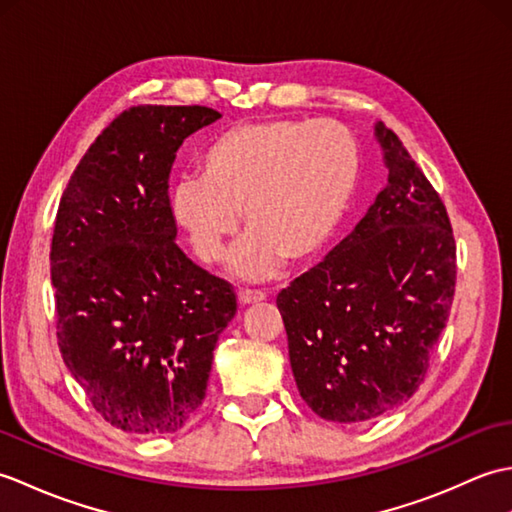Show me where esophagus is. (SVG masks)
<instances>
[{
	"instance_id": "1",
	"label": "esophagus",
	"mask_w": 512,
	"mask_h": 512,
	"mask_svg": "<svg viewBox=\"0 0 512 512\" xmlns=\"http://www.w3.org/2000/svg\"><path fill=\"white\" fill-rule=\"evenodd\" d=\"M266 299V292L264 290H239L237 292V301L242 303V306H250V303H259Z\"/></svg>"
}]
</instances>
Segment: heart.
Instances as JSON below:
<instances>
[{
  "label": "heart",
  "instance_id": "b5f03b06",
  "mask_svg": "<svg viewBox=\"0 0 512 512\" xmlns=\"http://www.w3.org/2000/svg\"><path fill=\"white\" fill-rule=\"evenodd\" d=\"M361 151L336 121H273L235 127L200 158V180L171 193L173 220L204 264L224 262L239 228L246 237L233 259L244 279H266L288 264H308L330 244L350 209Z\"/></svg>",
  "mask_w": 512,
  "mask_h": 512
}]
</instances>
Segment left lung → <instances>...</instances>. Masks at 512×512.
<instances>
[{"label": "left lung", "mask_w": 512, "mask_h": 512, "mask_svg": "<svg viewBox=\"0 0 512 512\" xmlns=\"http://www.w3.org/2000/svg\"><path fill=\"white\" fill-rule=\"evenodd\" d=\"M387 187L321 264L277 295L301 398L332 422L407 402L429 369L455 292L447 209L400 138L374 125Z\"/></svg>", "instance_id": "obj_1"}]
</instances>
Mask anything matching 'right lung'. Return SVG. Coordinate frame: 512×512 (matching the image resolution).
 <instances>
[{"mask_svg": "<svg viewBox=\"0 0 512 512\" xmlns=\"http://www.w3.org/2000/svg\"><path fill=\"white\" fill-rule=\"evenodd\" d=\"M222 118L202 105L129 107L74 169L54 222L57 339L94 409L129 433L165 436L200 409L231 284L176 244V151Z\"/></svg>", "mask_w": 512, "mask_h": 512, "instance_id": "1", "label": "right lung"}]
</instances>
